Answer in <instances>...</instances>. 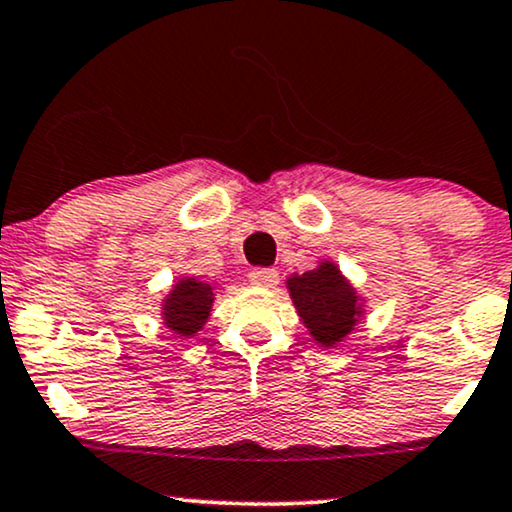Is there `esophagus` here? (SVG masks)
<instances>
[{"instance_id":"esophagus-1","label":"esophagus","mask_w":512,"mask_h":512,"mask_svg":"<svg viewBox=\"0 0 512 512\" xmlns=\"http://www.w3.org/2000/svg\"><path fill=\"white\" fill-rule=\"evenodd\" d=\"M250 283L257 288H274L278 283V271L276 269H252Z\"/></svg>"}]
</instances>
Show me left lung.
<instances>
[{
	"label": "left lung",
	"mask_w": 512,
	"mask_h": 512,
	"mask_svg": "<svg viewBox=\"0 0 512 512\" xmlns=\"http://www.w3.org/2000/svg\"><path fill=\"white\" fill-rule=\"evenodd\" d=\"M286 288L304 328L323 349L340 345L364 316V297L331 260L288 276Z\"/></svg>",
	"instance_id": "obj_1"
}]
</instances>
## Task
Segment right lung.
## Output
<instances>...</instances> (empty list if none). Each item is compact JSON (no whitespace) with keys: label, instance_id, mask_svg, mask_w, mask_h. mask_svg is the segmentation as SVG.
<instances>
[{"label":"right lung","instance_id":"right-lung-1","mask_svg":"<svg viewBox=\"0 0 512 512\" xmlns=\"http://www.w3.org/2000/svg\"><path fill=\"white\" fill-rule=\"evenodd\" d=\"M212 302H215V283L184 276L165 295L160 304V316L174 338H193L198 331H203L205 321L210 319Z\"/></svg>","mask_w":512,"mask_h":512}]
</instances>
